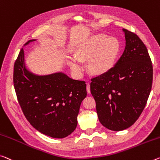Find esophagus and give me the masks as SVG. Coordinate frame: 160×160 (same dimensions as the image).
Wrapping results in <instances>:
<instances>
[{
    "instance_id": "esophagus-1",
    "label": "esophagus",
    "mask_w": 160,
    "mask_h": 160,
    "mask_svg": "<svg viewBox=\"0 0 160 160\" xmlns=\"http://www.w3.org/2000/svg\"><path fill=\"white\" fill-rule=\"evenodd\" d=\"M86 89H87V92L88 93H90V85L89 83H88L87 86H86Z\"/></svg>"
}]
</instances>
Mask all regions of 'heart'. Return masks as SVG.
Listing matches in <instances>:
<instances>
[{
    "label": "heart",
    "instance_id": "1",
    "mask_svg": "<svg viewBox=\"0 0 160 160\" xmlns=\"http://www.w3.org/2000/svg\"><path fill=\"white\" fill-rule=\"evenodd\" d=\"M120 52V45L115 38L105 34L91 35L82 42L77 49L78 58H75L71 67L80 74L84 69L82 60H89L88 69L93 74L108 72L115 66Z\"/></svg>",
    "mask_w": 160,
    "mask_h": 160
}]
</instances>
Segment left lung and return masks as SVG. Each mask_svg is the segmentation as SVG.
I'll use <instances>...</instances> for the list:
<instances>
[{
    "mask_svg": "<svg viewBox=\"0 0 160 160\" xmlns=\"http://www.w3.org/2000/svg\"><path fill=\"white\" fill-rule=\"evenodd\" d=\"M125 50L108 72L91 78L90 92L99 120L110 130L130 128L142 112L153 80V68L147 47L135 32L123 29Z\"/></svg>",
    "mask_w": 160,
    "mask_h": 160,
    "instance_id": "8db88e82",
    "label": "left lung"
}]
</instances>
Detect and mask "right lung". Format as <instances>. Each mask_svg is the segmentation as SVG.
<instances>
[{
	"mask_svg": "<svg viewBox=\"0 0 160 160\" xmlns=\"http://www.w3.org/2000/svg\"><path fill=\"white\" fill-rule=\"evenodd\" d=\"M34 41L28 40L26 43ZM13 84L25 118L35 129L53 138H64L75 130L80 104L87 95L85 81L63 73L36 76L25 68L21 48L15 61Z\"/></svg>",
	"mask_w": 160,
	"mask_h": 160,
	"instance_id": "add662e5",
	"label": "right lung"
}]
</instances>
